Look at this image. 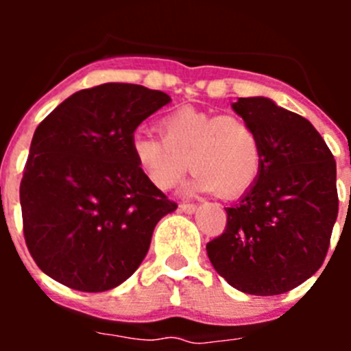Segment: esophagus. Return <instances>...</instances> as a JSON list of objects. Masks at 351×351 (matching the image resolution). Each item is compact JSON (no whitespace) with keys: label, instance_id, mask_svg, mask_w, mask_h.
Listing matches in <instances>:
<instances>
[{"label":"esophagus","instance_id":"obj_1","mask_svg":"<svg viewBox=\"0 0 351 351\" xmlns=\"http://www.w3.org/2000/svg\"><path fill=\"white\" fill-rule=\"evenodd\" d=\"M179 209H181V213H184V214H193L195 210H197V206H195V204L182 202L181 206H179Z\"/></svg>","mask_w":351,"mask_h":351}]
</instances>
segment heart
<instances>
[{"label": "heart", "mask_w": 351, "mask_h": 351, "mask_svg": "<svg viewBox=\"0 0 351 351\" xmlns=\"http://www.w3.org/2000/svg\"><path fill=\"white\" fill-rule=\"evenodd\" d=\"M160 138L137 133L132 154L138 170L158 191H169L188 170L200 191L237 197L250 190L262 170V141L253 123L237 114L182 107L158 123Z\"/></svg>", "instance_id": "heart-1"}]
</instances>
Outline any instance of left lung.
<instances>
[{
  "label": "left lung",
  "instance_id": "left-lung-1",
  "mask_svg": "<svg viewBox=\"0 0 351 351\" xmlns=\"http://www.w3.org/2000/svg\"><path fill=\"white\" fill-rule=\"evenodd\" d=\"M232 108L258 132L262 170L226 207V228L207 243V256L237 290L280 295L309 280L327 256L339 206L336 161L306 117L269 98H239Z\"/></svg>",
  "mask_w": 351,
  "mask_h": 351
}]
</instances>
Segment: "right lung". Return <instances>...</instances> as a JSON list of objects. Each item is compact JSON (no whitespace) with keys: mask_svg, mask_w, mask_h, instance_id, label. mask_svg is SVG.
<instances>
[{"mask_svg":"<svg viewBox=\"0 0 351 351\" xmlns=\"http://www.w3.org/2000/svg\"><path fill=\"white\" fill-rule=\"evenodd\" d=\"M169 101L163 91L107 82L73 93L35 130L21 209L27 250L49 278L105 291L137 271L156 223L178 204L138 170L132 137Z\"/></svg>","mask_w":351,"mask_h":351,"instance_id":"1","label":"right lung"}]
</instances>
